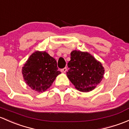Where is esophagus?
I'll list each match as a JSON object with an SVG mask.
<instances>
[{"label":"esophagus","instance_id":"34e87169","mask_svg":"<svg viewBox=\"0 0 129 129\" xmlns=\"http://www.w3.org/2000/svg\"><path fill=\"white\" fill-rule=\"evenodd\" d=\"M66 71H67V68H63L61 70V71L62 73H66Z\"/></svg>","mask_w":129,"mask_h":129}]
</instances>
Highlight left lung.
<instances>
[{
	"label": "left lung",
	"mask_w": 129,
	"mask_h": 129,
	"mask_svg": "<svg viewBox=\"0 0 129 129\" xmlns=\"http://www.w3.org/2000/svg\"><path fill=\"white\" fill-rule=\"evenodd\" d=\"M70 69L67 77L76 89L81 92L92 91L101 82L104 74V68L87 52L73 50L71 60L68 63Z\"/></svg>",
	"instance_id": "1"
}]
</instances>
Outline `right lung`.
Returning <instances> with one entry per match:
<instances>
[{"instance_id":"1","label":"right lung","mask_w":129,"mask_h":129,"mask_svg":"<svg viewBox=\"0 0 129 129\" xmlns=\"http://www.w3.org/2000/svg\"><path fill=\"white\" fill-rule=\"evenodd\" d=\"M22 73L26 84L38 92L46 91L61 74L55 59L46 51H40L30 56L22 67Z\"/></svg>"}]
</instances>
